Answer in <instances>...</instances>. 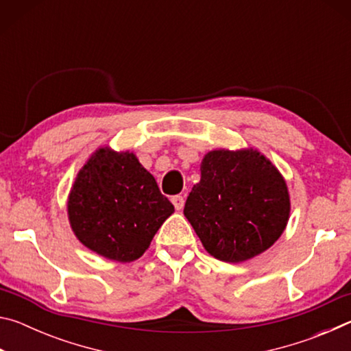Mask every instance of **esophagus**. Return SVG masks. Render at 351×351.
I'll list each match as a JSON object with an SVG mask.
<instances>
[{
    "label": "esophagus",
    "instance_id": "1",
    "mask_svg": "<svg viewBox=\"0 0 351 351\" xmlns=\"http://www.w3.org/2000/svg\"><path fill=\"white\" fill-rule=\"evenodd\" d=\"M171 203H173L176 210H181L184 207V197H181V195H175V197L171 198Z\"/></svg>",
    "mask_w": 351,
    "mask_h": 351
}]
</instances>
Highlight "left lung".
Instances as JSON below:
<instances>
[{
  "mask_svg": "<svg viewBox=\"0 0 351 351\" xmlns=\"http://www.w3.org/2000/svg\"><path fill=\"white\" fill-rule=\"evenodd\" d=\"M289 209L280 171L260 152L247 148L206 154L184 215L207 252L240 263L274 245L287 228Z\"/></svg>",
  "mask_w": 351,
  "mask_h": 351,
  "instance_id": "1",
  "label": "left lung"
}]
</instances>
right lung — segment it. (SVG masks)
<instances>
[{
  "mask_svg": "<svg viewBox=\"0 0 351 351\" xmlns=\"http://www.w3.org/2000/svg\"><path fill=\"white\" fill-rule=\"evenodd\" d=\"M175 212L136 154L104 147L83 165L68 198L74 234L105 258L133 261Z\"/></svg>",
  "mask_w": 351,
  "mask_h": 351,
  "instance_id": "obj_1",
  "label": "right lung"
}]
</instances>
